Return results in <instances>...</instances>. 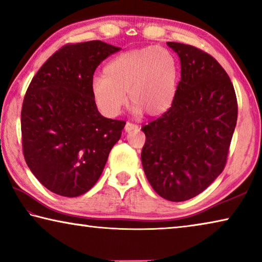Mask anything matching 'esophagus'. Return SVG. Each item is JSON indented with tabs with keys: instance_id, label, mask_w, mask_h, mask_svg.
<instances>
[{
	"instance_id": "1",
	"label": "esophagus",
	"mask_w": 262,
	"mask_h": 262,
	"mask_svg": "<svg viewBox=\"0 0 262 262\" xmlns=\"http://www.w3.org/2000/svg\"><path fill=\"white\" fill-rule=\"evenodd\" d=\"M138 128H139L138 124H134V123H132V122H126V126H124V130L130 132L133 129H138Z\"/></svg>"
}]
</instances>
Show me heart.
<instances>
[{"label": "heart", "instance_id": "heart-1", "mask_svg": "<svg viewBox=\"0 0 262 262\" xmlns=\"http://www.w3.org/2000/svg\"><path fill=\"white\" fill-rule=\"evenodd\" d=\"M179 68L163 47H144L120 54L92 81V94L103 114L116 116L128 99L133 112L158 116L168 111L177 95Z\"/></svg>", "mask_w": 262, "mask_h": 262}]
</instances>
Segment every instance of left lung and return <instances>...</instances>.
Here are the masks:
<instances>
[{"label": "left lung", "mask_w": 262, "mask_h": 262, "mask_svg": "<svg viewBox=\"0 0 262 262\" xmlns=\"http://www.w3.org/2000/svg\"><path fill=\"white\" fill-rule=\"evenodd\" d=\"M180 57L181 80L171 107L141 129V161L150 186L173 202L189 200L222 173L237 120L231 79L194 46L167 42Z\"/></svg>", "instance_id": "8db88e82"}]
</instances>
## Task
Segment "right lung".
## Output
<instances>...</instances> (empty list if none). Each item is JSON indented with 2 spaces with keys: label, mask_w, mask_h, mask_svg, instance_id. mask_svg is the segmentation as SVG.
Listing matches in <instances>:
<instances>
[{
  "label": "right lung",
  "mask_w": 262,
  "mask_h": 262,
  "mask_svg": "<svg viewBox=\"0 0 262 262\" xmlns=\"http://www.w3.org/2000/svg\"><path fill=\"white\" fill-rule=\"evenodd\" d=\"M120 48L69 43L33 77L21 112L22 148L31 173L50 192L75 198L102 174L126 122L102 116L92 94L96 68Z\"/></svg>",
  "instance_id": "right-lung-1"
}]
</instances>
